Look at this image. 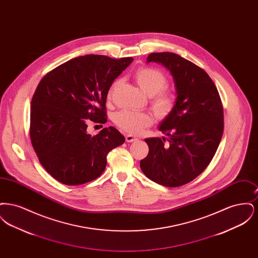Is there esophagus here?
<instances>
[{
	"instance_id": "obj_1",
	"label": "esophagus",
	"mask_w": 258,
	"mask_h": 258,
	"mask_svg": "<svg viewBox=\"0 0 258 258\" xmlns=\"http://www.w3.org/2000/svg\"><path fill=\"white\" fill-rule=\"evenodd\" d=\"M136 140H137L136 136H134V135H125V141L126 142H135Z\"/></svg>"
}]
</instances>
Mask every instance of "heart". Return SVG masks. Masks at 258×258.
Returning a JSON list of instances; mask_svg holds the SVG:
<instances>
[{"label":"heart","instance_id":"heart-1","mask_svg":"<svg viewBox=\"0 0 258 258\" xmlns=\"http://www.w3.org/2000/svg\"><path fill=\"white\" fill-rule=\"evenodd\" d=\"M135 79L137 85L151 97L152 107L160 117H166L171 112L175 98L173 93L163 89L166 85V77L160 71L154 68H141L136 71ZM119 82L112 84L108 98H111ZM153 117L147 112H135L132 110H122L114 115V123L123 132L137 135L140 134L153 123Z\"/></svg>","mask_w":258,"mask_h":258}]
</instances>
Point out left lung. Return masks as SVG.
Masks as SVG:
<instances>
[{
    "label": "left lung",
    "instance_id": "left-lung-1",
    "mask_svg": "<svg viewBox=\"0 0 258 258\" xmlns=\"http://www.w3.org/2000/svg\"><path fill=\"white\" fill-rule=\"evenodd\" d=\"M150 61L169 71L176 99L159 125L168 138L145 139L149 154L140 168L150 180L176 187L196 179L215 156L223 134L222 104L213 80L194 62L171 52L151 53Z\"/></svg>",
    "mask_w": 258,
    "mask_h": 258
}]
</instances>
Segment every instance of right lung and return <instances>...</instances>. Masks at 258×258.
Here are the masks:
<instances>
[{"instance_id":"1","label":"right lung","mask_w":258,"mask_h":258,"mask_svg":"<svg viewBox=\"0 0 258 258\" xmlns=\"http://www.w3.org/2000/svg\"><path fill=\"white\" fill-rule=\"evenodd\" d=\"M133 61L132 57L79 56L51 71L37 85L31 101V141L41 165L61 184L97 179L105 169L108 153L123 144L124 137L114 126L92 136L87 123L107 122L108 91Z\"/></svg>"}]
</instances>
